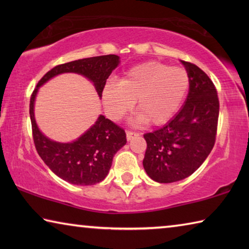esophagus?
Masks as SVG:
<instances>
[{
    "instance_id": "1",
    "label": "esophagus",
    "mask_w": 249,
    "mask_h": 249,
    "mask_svg": "<svg viewBox=\"0 0 249 249\" xmlns=\"http://www.w3.org/2000/svg\"><path fill=\"white\" fill-rule=\"evenodd\" d=\"M138 134L133 132V130H126V138H127V141H132L133 138L137 137Z\"/></svg>"
}]
</instances>
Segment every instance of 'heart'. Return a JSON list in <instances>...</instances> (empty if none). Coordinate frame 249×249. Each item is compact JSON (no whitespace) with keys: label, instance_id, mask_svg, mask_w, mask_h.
Returning a JSON list of instances; mask_svg holds the SVG:
<instances>
[{"label":"heart","instance_id":"heart-1","mask_svg":"<svg viewBox=\"0 0 249 249\" xmlns=\"http://www.w3.org/2000/svg\"><path fill=\"white\" fill-rule=\"evenodd\" d=\"M189 87L190 78L183 68L148 61L128 69L120 83L109 81L105 84L102 99L113 119L123 117L137 101L140 121L161 125L179 111Z\"/></svg>","mask_w":249,"mask_h":249}]
</instances>
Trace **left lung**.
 <instances>
[{"instance_id":"left-lung-1","label":"left lung","mask_w":249,"mask_h":249,"mask_svg":"<svg viewBox=\"0 0 249 249\" xmlns=\"http://www.w3.org/2000/svg\"><path fill=\"white\" fill-rule=\"evenodd\" d=\"M181 62L190 78L184 105L165 126L144 135L147 148L142 165L147 175L159 183L191 176L215 144L220 112L215 86L199 67Z\"/></svg>"}]
</instances>
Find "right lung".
Instances as JSON below:
<instances>
[{
    "mask_svg": "<svg viewBox=\"0 0 249 249\" xmlns=\"http://www.w3.org/2000/svg\"><path fill=\"white\" fill-rule=\"evenodd\" d=\"M120 64L116 54L79 59L58 65L41 78L33 91L29 102L34 144L44 162L54 175L77 185L99 183L107 176L113 157L126 144L125 130L103 115L93 126L72 142H57L40 132L34 116V103L39 87L49 79L65 72L82 74L93 82L99 96H102L107 79Z\"/></svg>",
    "mask_w": 249,
    "mask_h": 249,
    "instance_id": "obj_1",
    "label": "right lung"
}]
</instances>
